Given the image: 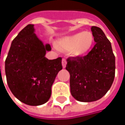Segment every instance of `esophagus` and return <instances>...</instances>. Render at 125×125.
Instances as JSON below:
<instances>
[{"mask_svg": "<svg viewBox=\"0 0 125 125\" xmlns=\"http://www.w3.org/2000/svg\"><path fill=\"white\" fill-rule=\"evenodd\" d=\"M66 60L65 59H62V66L63 68L66 67Z\"/></svg>", "mask_w": 125, "mask_h": 125, "instance_id": "esophagus-1", "label": "esophagus"}]
</instances>
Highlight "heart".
I'll list each match as a JSON object with an SVG mask.
<instances>
[{
	"label": "heart",
	"mask_w": 125,
	"mask_h": 125,
	"mask_svg": "<svg viewBox=\"0 0 125 125\" xmlns=\"http://www.w3.org/2000/svg\"><path fill=\"white\" fill-rule=\"evenodd\" d=\"M94 38L90 32H81L61 40L58 45L60 48L65 51L71 50L74 56L85 55L91 48Z\"/></svg>",
	"instance_id": "1"
}]
</instances>
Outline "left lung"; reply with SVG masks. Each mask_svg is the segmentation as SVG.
<instances>
[{
  "instance_id": "left-lung-1",
  "label": "left lung",
  "mask_w": 125,
  "mask_h": 125,
  "mask_svg": "<svg viewBox=\"0 0 125 125\" xmlns=\"http://www.w3.org/2000/svg\"><path fill=\"white\" fill-rule=\"evenodd\" d=\"M95 45L83 57L66 59L72 95L81 102L101 98L110 89L115 76V56L110 41L102 30L92 27Z\"/></svg>"
}]
</instances>
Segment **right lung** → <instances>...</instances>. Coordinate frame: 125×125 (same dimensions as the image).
<instances>
[{"mask_svg":"<svg viewBox=\"0 0 125 125\" xmlns=\"http://www.w3.org/2000/svg\"><path fill=\"white\" fill-rule=\"evenodd\" d=\"M44 45L34 33V25L26 26L12 41L5 62L8 85L13 95L22 103L39 106L51 95V87L62 69V59L48 60Z\"/></svg>","mask_w":125,"mask_h":125,"instance_id":"obj_1","label":"right lung"}]
</instances>
